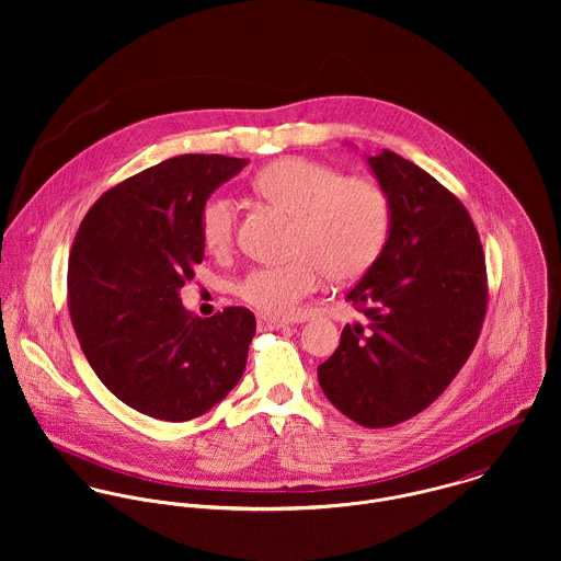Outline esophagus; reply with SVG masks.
<instances>
[{"instance_id":"obj_1","label":"esophagus","mask_w":561,"mask_h":561,"mask_svg":"<svg viewBox=\"0 0 561 561\" xmlns=\"http://www.w3.org/2000/svg\"><path fill=\"white\" fill-rule=\"evenodd\" d=\"M259 325L265 328V330H278V328H285L287 321L274 320V318H259Z\"/></svg>"}]
</instances>
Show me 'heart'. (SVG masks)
I'll return each mask as SVG.
<instances>
[{
	"mask_svg": "<svg viewBox=\"0 0 561 561\" xmlns=\"http://www.w3.org/2000/svg\"><path fill=\"white\" fill-rule=\"evenodd\" d=\"M252 190L294 216L287 263L250 270L236 294L259 313L287 320L320 287L323 276L347 283L380 256L391 227L389 196L367 176H343L325 161L287 156L263 165ZM201 240L211 254H227L238 214L227 196H209L198 214Z\"/></svg>",
	"mask_w": 561,
	"mask_h": 561,
	"instance_id": "heart-1",
	"label": "heart"
}]
</instances>
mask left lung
Returning <instances> with one entry per match:
<instances>
[{"instance_id": "8db88e82", "label": "left lung", "mask_w": 561, "mask_h": 561, "mask_svg": "<svg viewBox=\"0 0 561 561\" xmlns=\"http://www.w3.org/2000/svg\"><path fill=\"white\" fill-rule=\"evenodd\" d=\"M391 231L347 291L345 325L318 367L321 391L363 427H393L436 400L469 360L488 307L480 233L456 194L393 151L369 158Z\"/></svg>"}]
</instances>
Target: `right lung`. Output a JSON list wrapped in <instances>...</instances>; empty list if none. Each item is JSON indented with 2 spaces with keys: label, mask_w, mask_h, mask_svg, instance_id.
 Wrapping results in <instances>:
<instances>
[{
  "label": "right lung",
  "mask_w": 561,
  "mask_h": 561,
  "mask_svg": "<svg viewBox=\"0 0 561 561\" xmlns=\"http://www.w3.org/2000/svg\"><path fill=\"white\" fill-rule=\"evenodd\" d=\"M248 161L179 156L110 187L69 256V313L83 356L123 403L161 421L205 414L240 382L256 330L243 307L201 320L179 289L205 256L198 214Z\"/></svg>",
  "instance_id": "1"
}]
</instances>
